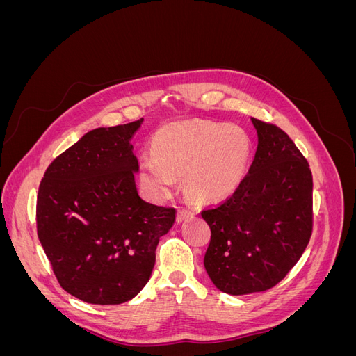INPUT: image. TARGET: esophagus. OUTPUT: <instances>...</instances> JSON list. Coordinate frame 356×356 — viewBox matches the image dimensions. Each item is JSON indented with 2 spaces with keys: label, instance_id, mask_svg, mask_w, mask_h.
Listing matches in <instances>:
<instances>
[{
  "label": "esophagus",
  "instance_id": "1",
  "mask_svg": "<svg viewBox=\"0 0 356 356\" xmlns=\"http://www.w3.org/2000/svg\"><path fill=\"white\" fill-rule=\"evenodd\" d=\"M191 217H195V211L191 209H179L177 213V222H182L184 220H188Z\"/></svg>",
  "mask_w": 356,
  "mask_h": 356
}]
</instances>
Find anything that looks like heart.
Listing matches in <instances>:
<instances>
[{"label": "heart", "mask_w": 356, "mask_h": 356, "mask_svg": "<svg viewBox=\"0 0 356 356\" xmlns=\"http://www.w3.org/2000/svg\"><path fill=\"white\" fill-rule=\"evenodd\" d=\"M149 149L153 157L139 161V178L149 196L168 197L175 178H184L193 200L211 203L229 197L241 186L252 144L241 126L195 118L161 126Z\"/></svg>", "instance_id": "b5f03b06"}]
</instances>
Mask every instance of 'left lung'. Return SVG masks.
Instances as JSON below:
<instances>
[{"instance_id":"8db88e82","label":"left lung","mask_w":356,"mask_h":356,"mask_svg":"<svg viewBox=\"0 0 356 356\" xmlns=\"http://www.w3.org/2000/svg\"><path fill=\"white\" fill-rule=\"evenodd\" d=\"M251 122L258 145L246 177L227 200L200 212L211 227L204 268L232 296L281 282L305 252L314 218L307 160L282 129Z\"/></svg>"}]
</instances>
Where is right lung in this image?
I'll return each instance as SVG.
<instances>
[{"label":"right lung","instance_id":"add662e5","mask_svg":"<svg viewBox=\"0 0 356 356\" xmlns=\"http://www.w3.org/2000/svg\"><path fill=\"white\" fill-rule=\"evenodd\" d=\"M144 118L88 132L51 161L37 199V230L60 286L86 303L120 305L152 276L174 208L141 199L132 138Z\"/></svg>","mask_w":356,"mask_h":356}]
</instances>
